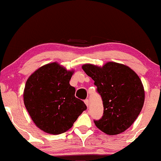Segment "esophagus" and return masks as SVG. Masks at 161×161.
<instances>
[{
    "instance_id": "esophagus-1",
    "label": "esophagus",
    "mask_w": 161,
    "mask_h": 161,
    "mask_svg": "<svg viewBox=\"0 0 161 161\" xmlns=\"http://www.w3.org/2000/svg\"><path fill=\"white\" fill-rule=\"evenodd\" d=\"M84 103H86V105L87 107H89V99H86L85 101H84Z\"/></svg>"
}]
</instances>
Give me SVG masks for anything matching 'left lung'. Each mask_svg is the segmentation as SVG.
Returning <instances> with one entry per match:
<instances>
[{
  "mask_svg": "<svg viewBox=\"0 0 161 161\" xmlns=\"http://www.w3.org/2000/svg\"><path fill=\"white\" fill-rule=\"evenodd\" d=\"M82 69L95 81L103 101V116L94 120L95 126L109 135L126 130L144 103V89L137 75L128 66L114 62H108L103 67L85 64Z\"/></svg>",
  "mask_w": 161,
  "mask_h": 161,
  "instance_id": "left-lung-1",
  "label": "left lung"
}]
</instances>
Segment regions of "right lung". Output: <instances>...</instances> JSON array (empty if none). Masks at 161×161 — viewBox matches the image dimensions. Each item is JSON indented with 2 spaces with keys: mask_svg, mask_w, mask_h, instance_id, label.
Returning a JSON list of instances; mask_svg holds the SVG:
<instances>
[{
  "mask_svg": "<svg viewBox=\"0 0 161 161\" xmlns=\"http://www.w3.org/2000/svg\"><path fill=\"white\" fill-rule=\"evenodd\" d=\"M72 74L73 71L52 63L39 68L26 81L24 105L33 122L45 132H65L86 109L84 102L75 96V88L69 84Z\"/></svg>",
  "mask_w": 161,
  "mask_h": 161,
  "instance_id": "add662e5",
  "label": "right lung"
}]
</instances>
